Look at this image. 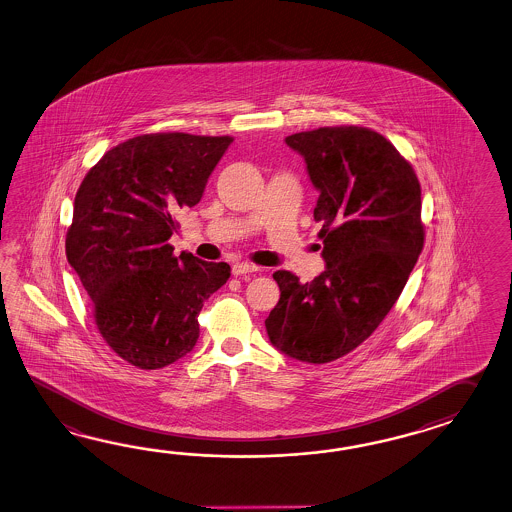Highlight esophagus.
<instances>
[{
	"label": "esophagus",
	"instance_id": "obj_1",
	"mask_svg": "<svg viewBox=\"0 0 512 512\" xmlns=\"http://www.w3.org/2000/svg\"><path fill=\"white\" fill-rule=\"evenodd\" d=\"M256 271H260V267L258 265H254V263L247 262H239L232 267V273L234 276L247 275V273H256Z\"/></svg>",
	"mask_w": 512,
	"mask_h": 512
}]
</instances>
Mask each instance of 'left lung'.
<instances>
[{"instance_id": "obj_1", "label": "left lung", "mask_w": 512, "mask_h": 512, "mask_svg": "<svg viewBox=\"0 0 512 512\" xmlns=\"http://www.w3.org/2000/svg\"><path fill=\"white\" fill-rule=\"evenodd\" d=\"M286 145L319 191L314 219L327 269L306 284L276 271L280 301L265 328L278 351L327 364L367 340L405 288L425 239L421 187L407 159L369 128H317Z\"/></svg>"}]
</instances>
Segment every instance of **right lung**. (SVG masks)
<instances>
[{"mask_svg":"<svg viewBox=\"0 0 512 512\" xmlns=\"http://www.w3.org/2000/svg\"><path fill=\"white\" fill-rule=\"evenodd\" d=\"M232 141L137 135L105 152L79 185L66 258L105 343L132 366L159 369L193 351L204 301L230 276L228 263L174 256L169 239Z\"/></svg>","mask_w":512,"mask_h":512,"instance_id":"1","label":"right lung"}]
</instances>
